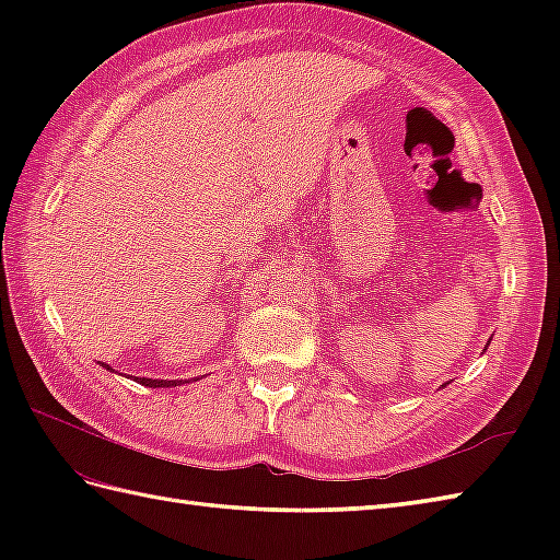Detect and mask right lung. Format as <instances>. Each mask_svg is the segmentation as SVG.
Returning a JSON list of instances; mask_svg holds the SVG:
<instances>
[{"instance_id":"obj_1","label":"right lung","mask_w":560,"mask_h":560,"mask_svg":"<svg viewBox=\"0 0 560 560\" xmlns=\"http://www.w3.org/2000/svg\"><path fill=\"white\" fill-rule=\"evenodd\" d=\"M103 368H108V371H113V368L108 363H101ZM139 385L144 387H175V385H183V380H151V377H137Z\"/></svg>"}]
</instances>
